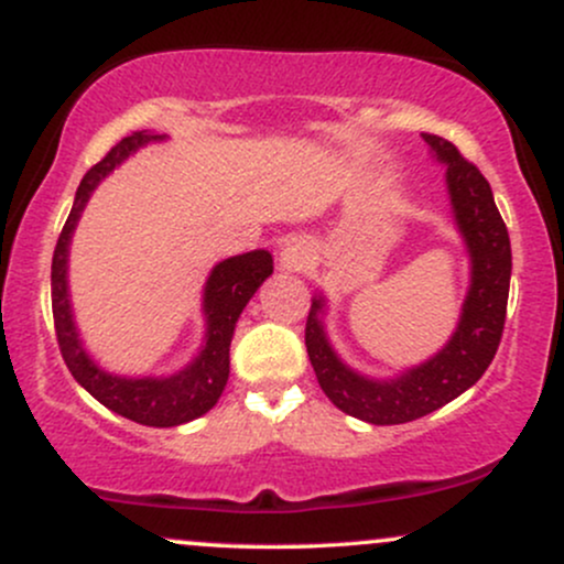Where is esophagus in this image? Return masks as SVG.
<instances>
[{
  "label": "esophagus",
  "instance_id": "1",
  "mask_svg": "<svg viewBox=\"0 0 564 564\" xmlns=\"http://www.w3.org/2000/svg\"><path fill=\"white\" fill-rule=\"evenodd\" d=\"M278 260H281L283 270H302L310 260L307 243H304V241H289L281 249V257H278Z\"/></svg>",
  "mask_w": 564,
  "mask_h": 564
}]
</instances>
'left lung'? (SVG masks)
<instances>
[{
    "label": "left lung",
    "mask_w": 564,
    "mask_h": 564,
    "mask_svg": "<svg viewBox=\"0 0 564 564\" xmlns=\"http://www.w3.org/2000/svg\"><path fill=\"white\" fill-rule=\"evenodd\" d=\"M432 156L445 164L451 209L467 243L471 273L458 326L443 349L424 364L405 368L392 379H371L349 368L328 341L323 315L326 300H313L304 328L310 364L326 398L368 424H405L437 411L467 392L494 360L503 334L511 278L509 232L496 209L494 191L456 145L437 134H422Z\"/></svg>",
    "instance_id": "left-lung-1"
}]
</instances>
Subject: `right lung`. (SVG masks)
<instances>
[{
    "label": "right lung",
    "mask_w": 564,
    "mask_h": 564,
    "mask_svg": "<svg viewBox=\"0 0 564 564\" xmlns=\"http://www.w3.org/2000/svg\"><path fill=\"white\" fill-rule=\"evenodd\" d=\"M159 140H164V134L132 132L129 138L116 142L108 156L97 161L93 170L84 174L53 254V315L63 360H66L74 379L95 400H100L113 413L132 419L138 424L177 426L204 416L206 411L215 408L219 394H223L230 377L232 332H236V323L241 318L246 304L254 296V291L273 275V257H270V251L254 249L223 260L212 268L204 286V304H200L206 318L204 345L183 371L172 373V377H119V373H108L106 368H100L89 358L79 339V328L74 323V310H70V238H74L84 206H87L95 187L134 151Z\"/></svg>",
    "instance_id": "right-lung-1"
}]
</instances>
